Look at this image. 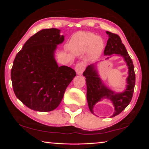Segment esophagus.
Instances as JSON below:
<instances>
[{
	"label": "esophagus",
	"instance_id": "obj_1",
	"mask_svg": "<svg viewBox=\"0 0 149 149\" xmlns=\"http://www.w3.org/2000/svg\"><path fill=\"white\" fill-rule=\"evenodd\" d=\"M85 69V64L83 62H80L75 65V72L77 75H81Z\"/></svg>",
	"mask_w": 149,
	"mask_h": 149
}]
</instances>
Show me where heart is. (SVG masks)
Here are the masks:
<instances>
[{"label": "heart", "instance_id": "heart-1", "mask_svg": "<svg viewBox=\"0 0 149 149\" xmlns=\"http://www.w3.org/2000/svg\"><path fill=\"white\" fill-rule=\"evenodd\" d=\"M69 47L74 54L80 55L87 51L91 58L95 59L102 54L104 41L93 33L79 31L73 35Z\"/></svg>", "mask_w": 149, "mask_h": 149}]
</instances>
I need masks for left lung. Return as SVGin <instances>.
Instances as JSON below:
<instances>
[{"instance_id":"1","label":"left lung","mask_w":149,"mask_h":149,"mask_svg":"<svg viewBox=\"0 0 149 149\" xmlns=\"http://www.w3.org/2000/svg\"><path fill=\"white\" fill-rule=\"evenodd\" d=\"M106 33L108 35V39L104 54V56H108L105 60L109 59L112 54L123 58L128 68L125 89L123 92L116 93L106 86L98 72L97 64L99 62L88 65L83 75L86 78L87 100L92 114H95L93 108L95 104L102 100L107 99L110 100L114 106V112L111 117H114L120 114L132 100L135 84V74L132 60L120 37L118 35L109 31H106Z\"/></svg>"}]
</instances>
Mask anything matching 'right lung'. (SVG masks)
Listing matches in <instances>:
<instances>
[{"instance_id":"right-lung-1","label":"right lung","mask_w":149,"mask_h":149,"mask_svg":"<svg viewBox=\"0 0 149 149\" xmlns=\"http://www.w3.org/2000/svg\"><path fill=\"white\" fill-rule=\"evenodd\" d=\"M64 41L60 29H42L30 37L16 54L11 70L12 87L16 97L30 109L54 110L76 75L74 70L58 66L55 60L57 45Z\"/></svg>"}]
</instances>
